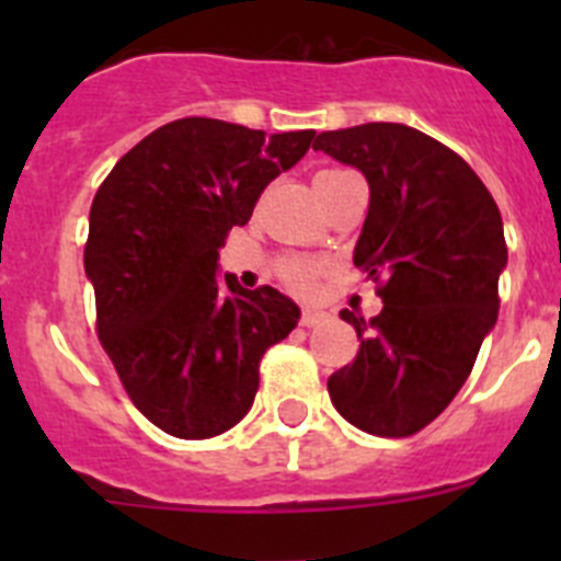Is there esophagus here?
I'll return each mask as SVG.
<instances>
[{"mask_svg": "<svg viewBox=\"0 0 561 561\" xmlns=\"http://www.w3.org/2000/svg\"><path fill=\"white\" fill-rule=\"evenodd\" d=\"M323 320H329V311H323V309H304V317H300V323H304L306 329H311V325H320Z\"/></svg>", "mask_w": 561, "mask_h": 561, "instance_id": "1", "label": "esophagus"}]
</instances>
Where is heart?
Here are the masks:
<instances>
[{
	"label": "heart",
	"mask_w": 561,
	"mask_h": 561,
	"mask_svg": "<svg viewBox=\"0 0 561 561\" xmlns=\"http://www.w3.org/2000/svg\"><path fill=\"white\" fill-rule=\"evenodd\" d=\"M325 173H340V171H336V168H329V171H320L317 176H325ZM317 272H320V264H314V261H300V257H297V261H286L284 264L286 284L295 286V289H309V286L314 284Z\"/></svg>",
	"instance_id": "heart-1"
}]
</instances>
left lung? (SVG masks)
<instances>
[{
    "label": "left lung",
    "mask_w": 561,
    "mask_h": 561,
    "mask_svg": "<svg viewBox=\"0 0 561 561\" xmlns=\"http://www.w3.org/2000/svg\"><path fill=\"white\" fill-rule=\"evenodd\" d=\"M314 151L368 180L354 264L385 275L370 323L340 311L362 345L329 376L331 404L362 433L404 438L447 410L497 323L503 219L458 153L404 123L323 131Z\"/></svg>",
    "instance_id": "obj_1"
}]
</instances>
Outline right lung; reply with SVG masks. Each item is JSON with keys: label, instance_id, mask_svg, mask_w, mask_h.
<instances>
[{"label": "right lung", "instance_id": "1", "mask_svg": "<svg viewBox=\"0 0 561 561\" xmlns=\"http://www.w3.org/2000/svg\"><path fill=\"white\" fill-rule=\"evenodd\" d=\"M311 140V128L185 117L148 134L98 187L83 250L98 336L134 408L173 438L236 427L255 401L261 356L300 320L291 297L221 275L219 250Z\"/></svg>", "mask_w": 561, "mask_h": 561}]
</instances>
